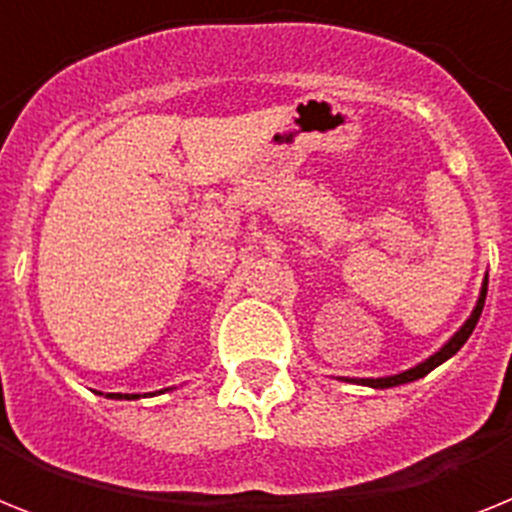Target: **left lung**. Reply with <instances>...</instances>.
I'll return each instance as SVG.
<instances>
[{"label": "left lung", "instance_id": "left-lung-1", "mask_svg": "<svg viewBox=\"0 0 512 512\" xmlns=\"http://www.w3.org/2000/svg\"><path fill=\"white\" fill-rule=\"evenodd\" d=\"M486 284H489V276L484 278V284H481V294H479V302H476V307H473V313L468 315V321L460 326V331H455V336H452L450 342L444 344L442 350L434 352V355L429 357V360H423V363H418L415 368H407V371L397 373V376H384V378H344V381H352V384H363V386H373V389H389V386H400V384H410V381H415V378H423L426 373H431L436 368V365H442L444 360H450L455 352L463 347L465 342H468V336L473 334V328H476V323H479L481 318V310H484V299H486Z\"/></svg>", "mask_w": 512, "mask_h": 512}]
</instances>
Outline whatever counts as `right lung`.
<instances>
[{
    "mask_svg": "<svg viewBox=\"0 0 512 512\" xmlns=\"http://www.w3.org/2000/svg\"><path fill=\"white\" fill-rule=\"evenodd\" d=\"M107 397H110V400H139V397H147V394H107Z\"/></svg>",
    "mask_w": 512,
    "mask_h": 512,
    "instance_id": "add662e5",
    "label": "right lung"
}]
</instances>
